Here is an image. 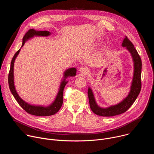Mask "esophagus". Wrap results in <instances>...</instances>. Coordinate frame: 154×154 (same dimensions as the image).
Wrapping results in <instances>:
<instances>
[{"label":"esophagus","mask_w":154,"mask_h":154,"mask_svg":"<svg viewBox=\"0 0 154 154\" xmlns=\"http://www.w3.org/2000/svg\"><path fill=\"white\" fill-rule=\"evenodd\" d=\"M79 71H80V72H82V73H83L84 74H87L88 72H89V69H88L87 68H86V67H84V66H82V67L80 68Z\"/></svg>","instance_id":"34e87169"}]
</instances>
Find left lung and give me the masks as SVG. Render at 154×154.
Instances as JSON below:
<instances>
[{"label":"left lung","mask_w":154,"mask_h":154,"mask_svg":"<svg viewBox=\"0 0 154 154\" xmlns=\"http://www.w3.org/2000/svg\"><path fill=\"white\" fill-rule=\"evenodd\" d=\"M122 46L125 47L130 52L134 62V78L130 88V91L127 97L119 103L106 108H102L97 105L93 91L90 88H89L88 90V95L89 98L90 106L92 112L97 115L101 116H113L125 112L134 103L141 91L142 67L141 58L132 42L127 36H125L123 40Z\"/></svg>","instance_id":"left-lung-1"}]
</instances>
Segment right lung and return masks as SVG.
I'll use <instances>...</instances> for the list:
<instances>
[{
  "instance_id": "1",
  "label": "right lung",
  "mask_w": 154,
  "mask_h": 154,
  "mask_svg": "<svg viewBox=\"0 0 154 154\" xmlns=\"http://www.w3.org/2000/svg\"><path fill=\"white\" fill-rule=\"evenodd\" d=\"M51 35V33L48 31H36L34 29L29 30L23 39V45H22L21 48L23 47L26 41L34 36H47ZM20 49H19L16 53L13 56L10 66V69L8 74V85L10 87V90L13 95L14 97L19 104V105L23 108L24 110L32 115L37 116H48L55 115L57 113L63 104V90L64 88L65 85L68 83V81H66L67 77H74L76 75L77 69L74 68L68 69L66 71L64 74V79L60 85V90L58 93L55 98L54 102L50 105L48 106H35L32 105L22 99L19 95L17 94L14 85V76H13V68H14V63L16 58L20 52Z\"/></svg>"
}]
</instances>
